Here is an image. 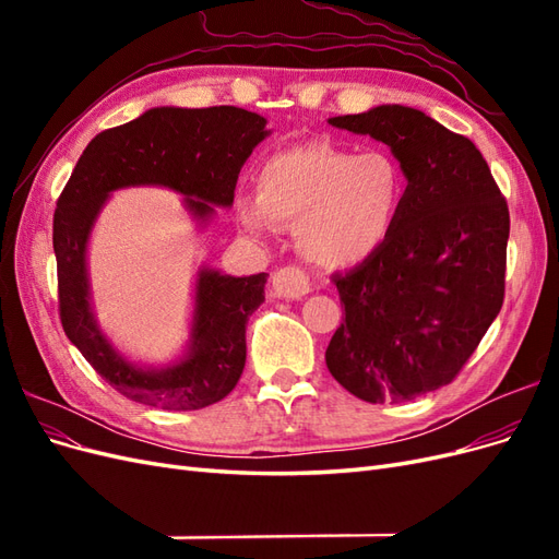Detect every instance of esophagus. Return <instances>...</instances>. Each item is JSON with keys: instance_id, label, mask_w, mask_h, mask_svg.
<instances>
[{"instance_id": "1", "label": "esophagus", "mask_w": 559, "mask_h": 559, "mask_svg": "<svg viewBox=\"0 0 559 559\" xmlns=\"http://www.w3.org/2000/svg\"><path fill=\"white\" fill-rule=\"evenodd\" d=\"M273 294L277 298H286V300L302 298L306 294H310V280L296 265L280 267L273 275Z\"/></svg>"}]
</instances>
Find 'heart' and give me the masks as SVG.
Returning <instances> with one entry per match:
<instances>
[{"mask_svg":"<svg viewBox=\"0 0 559 559\" xmlns=\"http://www.w3.org/2000/svg\"><path fill=\"white\" fill-rule=\"evenodd\" d=\"M259 191L235 198L251 235L298 224L302 257L324 267L357 265L380 251L399 226L408 175L386 148L354 154L331 142L277 151L259 167Z\"/></svg>","mask_w":559,"mask_h":559,"instance_id":"heart-1","label":"heart"}]
</instances>
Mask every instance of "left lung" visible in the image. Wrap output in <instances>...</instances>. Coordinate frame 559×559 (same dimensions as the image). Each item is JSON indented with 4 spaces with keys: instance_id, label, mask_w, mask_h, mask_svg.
Here are the masks:
<instances>
[{
    "instance_id": "1",
    "label": "left lung",
    "mask_w": 559,
    "mask_h": 559,
    "mask_svg": "<svg viewBox=\"0 0 559 559\" xmlns=\"http://www.w3.org/2000/svg\"><path fill=\"white\" fill-rule=\"evenodd\" d=\"M329 123L392 148L408 198L386 245L333 277L345 319L326 366L361 401H413L454 380L503 306L509 205L476 144L425 111L380 105Z\"/></svg>"
}]
</instances>
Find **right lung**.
Instances as JSON below:
<instances>
[{
	"mask_svg": "<svg viewBox=\"0 0 559 559\" xmlns=\"http://www.w3.org/2000/svg\"><path fill=\"white\" fill-rule=\"evenodd\" d=\"M240 107H154L99 132L83 151L53 216L58 300L67 337L118 394L163 411H200L238 384L247 359V321L265 300L267 275L230 277L202 265L195 275L189 343L165 366H142L118 352L93 312L88 242L118 189L163 186L183 195L198 226L230 207L242 165L270 130Z\"/></svg>",
	"mask_w": 559,
	"mask_h": 559,
	"instance_id": "1",
	"label": "right lung"
}]
</instances>
